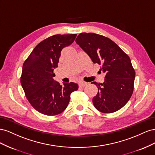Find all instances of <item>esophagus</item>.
Instances as JSON below:
<instances>
[{"instance_id":"obj_1","label":"esophagus","mask_w":155,"mask_h":155,"mask_svg":"<svg viewBox=\"0 0 155 155\" xmlns=\"http://www.w3.org/2000/svg\"><path fill=\"white\" fill-rule=\"evenodd\" d=\"M87 82H81L79 83V86L80 87H84L86 86H87Z\"/></svg>"}]
</instances>
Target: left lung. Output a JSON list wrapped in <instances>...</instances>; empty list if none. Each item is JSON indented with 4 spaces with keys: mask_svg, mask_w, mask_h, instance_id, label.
<instances>
[{
    "mask_svg": "<svg viewBox=\"0 0 155 155\" xmlns=\"http://www.w3.org/2000/svg\"><path fill=\"white\" fill-rule=\"evenodd\" d=\"M76 43L94 64L102 65L104 82H93L98 93L93 98L95 108L103 113H112L123 108L134 90L135 71L130 59L111 39L94 33H81Z\"/></svg>",
    "mask_w": 155,
    "mask_h": 155,
    "instance_id": "obj_1",
    "label": "left lung"
}]
</instances>
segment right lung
Masks as SVG:
<instances>
[{"mask_svg":"<svg viewBox=\"0 0 155 155\" xmlns=\"http://www.w3.org/2000/svg\"><path fill=\"white\" fill-rule=\"evenodd\" d=\"M77 34H57L39 43L23 65L21 83L26 98L37 111L47 116L64 112L70 95L78 88L74 82L54 80V69L58 67L61 52L73 43Z\"/></svg>","mask_w":155,"mask_h":155,"instance_id":"1","label":"right lung"}]
</instances>
